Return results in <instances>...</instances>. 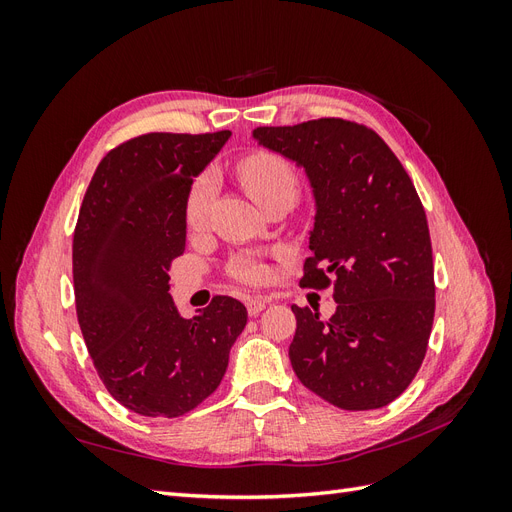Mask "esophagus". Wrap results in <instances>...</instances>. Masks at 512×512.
<instances>
[{"label": "esophagus", "instance_id": "obj_1", "mask_svg": "<svg viewBox=\"0 0 512 512\" xmlns=\"http://www.w3.org/2000/svg\"><path fill=\"white\" fill-rule=\"evenodd\" d=\"M245 307H247V314L250 316H258L262 309L267 307V299H262V297H250V299H245Z\"/></svg>", "mask_w": 512, "mask_h": 512}]
</instances>
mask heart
I'll use <instances>...</instances> for the list:
<instances>
[{"instance_id": "b5f03b06", "label": "heart", "mask_w": 512, "mask_h": 512, "mask_svg": "<svg viewBox=\"0 0 512 512\" xmlns=\"http://www.w3.org/2000/svg\"><path fill=\"white\" fill-rule=\"evenodd\" d=\"M239 173L245 183L247 192L252 194L256 203L265 205L267 200L280 194H297V175L292 166L275 153H254L239 164ZM215 190V177L211 173H203L185 196V224L192 230H200L207 222L209 205ZM232 275L241 282L256 284L265 277V267L252 256H239L232 262Z\"/></svg>"}]
</instances>
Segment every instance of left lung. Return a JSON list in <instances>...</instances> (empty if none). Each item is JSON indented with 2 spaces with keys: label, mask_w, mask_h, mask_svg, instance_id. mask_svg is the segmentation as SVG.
<instances>
[{
  "label": "left lung",
  "mask_w": 512,
  "mask_h": 512,
  "mask_svg": "<svg viewBox=\"0 0 512 512\" xmlns=\"http://www.w3.org/2000/svg\"><path fill=\"white\" fill-rule=\"evenodd\" d=\"M254 138L303 166L316 198L303 288L333 286L335 314L292 305L294 374L342 410H376L404 393L421 367L436 312L425 209L382 138L324 117L256 128Z\"/></svg>",
  "instance_id": "1"
}]
</instances>
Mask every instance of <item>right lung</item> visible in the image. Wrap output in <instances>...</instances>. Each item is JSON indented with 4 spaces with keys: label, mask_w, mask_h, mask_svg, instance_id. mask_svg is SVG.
<instances>
[{
    "label": "right lung",
    "mask_w": 512,
    "mask_h": 512,
    "mask_svg": "<svg viewBox=\"0 0 512 512\" xmlns=\"http://www.w3.org/2000/svg\"><path fill=\"white\" fill-rule=\"evenodd\" d=\"M149 132L102 158L72 241L76 316L91 361L121 406L151 418L194 410L218 389L247 309L215 297L181 318L168 290L170 262L185 250V196L228 141Z\"/></svg>",
    "instance_id": "add662e5"
}]
</instances>
